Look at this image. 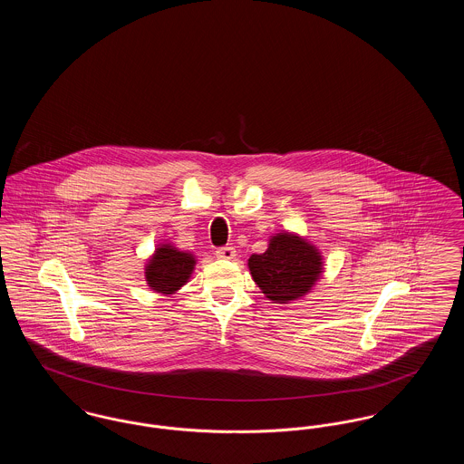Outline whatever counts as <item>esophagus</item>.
<instances>
[{
	"label": "esophagus",
	"instance_id": "1",
	"mask_svg": "<svg viewBox=\"0 0 464 464\" xmlns=\"http://www.w3.org/2000/svg\"><path fill=\"white\" fill-rule=\"evenodd\" d=\"M216 257L218 259H224V261H231L237 257V250L233 246H222L216 250Z\"/></svg>",
	"mask_w": 464,
	"mask_h": 464
}]
</instances>
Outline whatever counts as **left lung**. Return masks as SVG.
<instances>
[{
    "label": "left lung",
    "instance_id": "8db88e82",
    "mask_svg": "<svg viewBox=\"0 0 464 464\" xmlns=\"http://www.w3.org/2000/svg\"><path fill=\"white\" fill-rule=\"evenodd\" d=\"M246 266L256 285L276 304L306 297L325 271L320 248L306 237L285 229L273 233L266 252L252 254Z\"/></svg>",
    "mask_w": 464,
    "mask_h": 464
}]
</instances>
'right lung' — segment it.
<instances>
[{
	"mask_svg": "<svg viewBox=\"0 0 464 464\" xmlns=\"http://www.w3.org/2000/svg\"><path fill=\"white\" fill-rule=\"evenodd\" d=\"M197 263L193 252L180 250L167 240L158 243L144 265L146 284L156 294L170 297L189 282Z\"/></svg>",
	"mask_w": 464,
	"mask_h": 464,
	"instance_id": "right-lung-1",
	"label": "right lung"
}]
</instances>
